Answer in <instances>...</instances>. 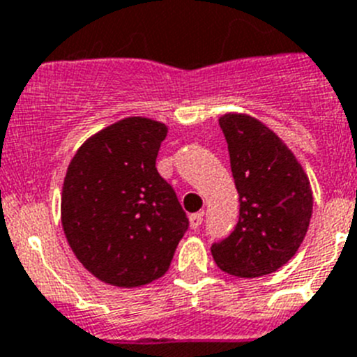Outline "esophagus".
I'll return each mask as SVG.
<instances>
[{
    "label": "esophagus",
    "instance_id": "1",
    "mask_svg": "<svg viewBox=\"0 0 357 357\" xmlns=\"http://www.w3.org/2000/svg\"><path fill=\"white\" fill-rule=\"evenodd\" d=\"M188 220H190V227H192V229H199V226H201V224H202V213L190 215V218H188Z\"/></svg>",
    "mask_w": 357,
    "mask_h": 357
}]
</instances>
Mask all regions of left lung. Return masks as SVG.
I'll return each instance as SVG.
<instances>
[{
  "instance_id": "1",
  "label": "left lung",
  "mask_w": 357,
  "mask_h": 357,
  "mask_svg": "<svg viewBox=\"0 0 357 357\" xmlns=\"http://www.w3.org/2000/svg\"><path fill=\"white\" fill-rule=\"evenodd\" d=\"M218 124L229 149L240 195L233 233L211 245L220 271L259 278L290 261L303 243L313 213L310 178L290 147L249 114L227 112Z\"/></svg>"
}]
</instances>
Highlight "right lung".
Returning a JSON list of instances; mask_svg holds the SVG:
<instances>
[{"label":"right lung","mask_w":357,"mask_h":357,"mask_svg":"<svg viewBox=\"0 0 357 357\" xmlns=\"http://www.w3.org/2000/svg\"><path fill=\"white\" fill-rule=\"evenodd\" d=\"M169 128L124 117L85 140L63 178L62 227L70 249L99 281L137 288L162 278L188 218L156 171Z\"/></svg>","instance_id":"right-lung-1"}]
</instances>
